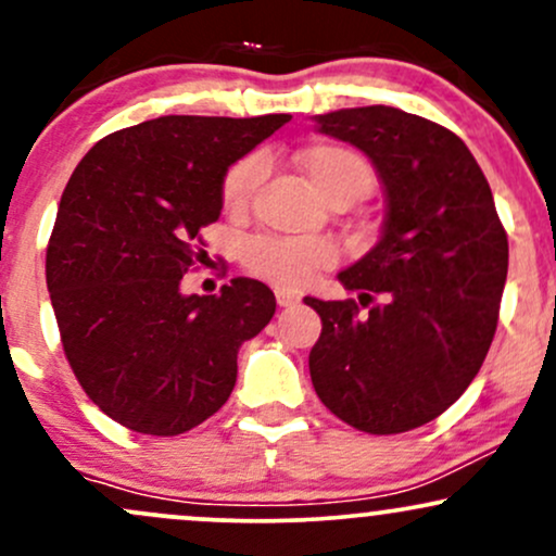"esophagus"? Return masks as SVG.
I'll return each instance as SVG.
<instances>
[{"instance_id":"1","label":"esophagus","mask_w":556,"mask_h":556,"mask_svg":"<svg viewBox=\"0 0 556 556\" xmlns=\"http://www.w3.org/2000/svg\"><path fill=\"white\" fill-rule=\"evenodd\" d=\"M300 300L298 292H290V290H277V303L282 305V308H287V305H295Z\"/></svg>"}]
</instances>
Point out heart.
<instances>
[{"label":"heart","mask_w":556,"mask_h":556,"mask_svg":"<svg viewBox=\"0 0 556 556\" xmlns=\"http://www.w3.org/2000/svg\"><path fill=\"white\" fill-rule=\"evenodd\" d=\"M298 167L314 185L324 201L350 195L366 198L374 188V169L368 159L342 143L305 146L295 156ZM264 180V159L245 156L227 169L222 182V201L229 214H242L251 206L258 185ZM340 261V248L321 238H287V235H258L242 248V266L253 277L264 279L279 290H300L318 271L331 269Z\"/></svg>","instance_id":"1"}]
</instances>
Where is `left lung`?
Instances as JSON below:
<instances>
[{
  "instance_id": "obj_1",
  "label": "left lung",
  "mask_w": 556,
  "mask_h": 556,
  "mask_svg": "<svg viewBox=\"0 0 556 556\" xmlns=\"http://www.w3.org/2000/svg\"><path fill=\"white\" fill-rule=\"evenodd\" d=\"M384 185L381 240L340 271L350 300L305 298L321 316L308 355L318 400L366 433H402L442 416L476 379L500 318L507 232L468 146L394 106L316 114Z\"/></svg>"
}]
</instances>
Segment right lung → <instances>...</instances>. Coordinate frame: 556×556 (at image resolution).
<instances>
[{"mask_svg":"<svg viewBox=\"0 0 556 556\" xmlns=\"http://www.w3.org/2000/svg\"><path fill=\"white\" fill-rule=\"evenodd\" d=\"M290 114H169L101 138L62 193L47 248V287L83 392L112 420L177 437L232 394L240 344L277 311L258 279L219 295H182L206 256L201 229L222 214L229 164Z\"/></svg>","mask_w":556,"mask_h":556,"instance_id":"right-lung-1","label":"right lung"}]
</instances>
